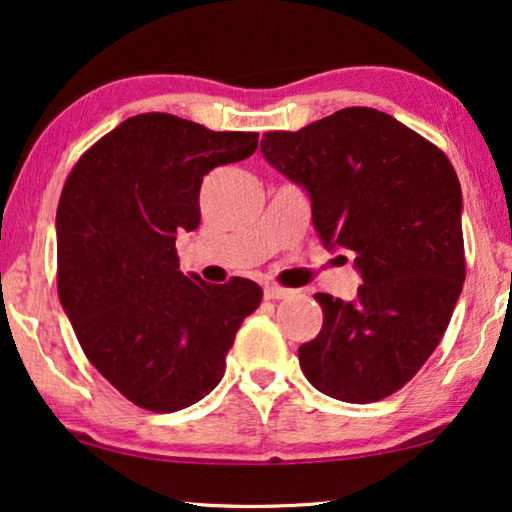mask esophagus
<instances>
[{
    "label": "esophagus",
    "mask_w": 512,
    "mask_h": 512,
    "mask_svg": "<svg viewBox=\"0 0 512 512\" xmlns=\"http://www.w3.org/2000/svg\"><path fill=\"white\" fill-rule=\"evenodd\" d=\"M288 288H281V286H274V284H270V286H265V298L268 300H281V298H288Z\"/></svg>",
    "instance_id": "esophagus-1"
}]
</instances>
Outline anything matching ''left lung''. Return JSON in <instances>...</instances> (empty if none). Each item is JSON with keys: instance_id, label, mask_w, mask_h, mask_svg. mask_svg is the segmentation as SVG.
Returning <instances> with one entry per match:
<instances>
[{"instance_id": "left-lung-1", "label": "left lung", "mask_w": 512, "mask_h": 512, "mask_svg": "<svg viewBox=\"0 0 512 512\" xmlns=\"http://www.w3.org/2000/svg\"><path fill=\"white\" fill-rule=\"evenodd\" d=\"M263 157L302 184L328 249L351 251L353 300L314 298L323 328L298 348L307 381L369 404L404 388L446 332L466 261L462 189L450 159L374 108H344L300 131H268Z\"/></svg>"}]
</instances>
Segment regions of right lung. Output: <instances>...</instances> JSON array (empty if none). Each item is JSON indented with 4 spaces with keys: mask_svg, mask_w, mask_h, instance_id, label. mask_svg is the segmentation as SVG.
<instances>
[{
    "mask_svg": "<svg viewBox=\"0 0 512 512\" xmlns=\"http://www.w3.org/2000/svg\"><path fill=\"white\" fill-rule=\"evenodd\" d=\"M258 133L143 113L76 161L57 205V293L87 360L140 409H187L217 388L263 291L184 277L177 231L201 224L203 177L251 157Z\"/></svg>",
    "mask_w": 512,
    "mask_h": 512,
    "instance_id": "1",
    "label": "right lung"
}]
</instances>
